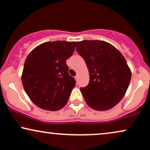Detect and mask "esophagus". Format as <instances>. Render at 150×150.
Segmentation results:
<instances>
[{
  "label": "esophagus",
  "instance_id": "esophagus-1",
  "mask_svg": "<svg viewBox=\"0 0 150 150\" xmlns=\"http://www.w3.org/2000/svg\"><path fill=\"white\" fill-rule=\"evenodd\" d=\"M75 80H76L77 81H78V75H76V76L75 77Z\"/></svg>",
  "mask_w": 150,
  "mask_h": 150
}]
</instances>
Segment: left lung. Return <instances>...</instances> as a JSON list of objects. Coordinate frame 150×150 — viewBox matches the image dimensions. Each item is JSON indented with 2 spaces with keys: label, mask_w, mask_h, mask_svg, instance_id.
<instances>
[{
  "label": "left lung",
  "mask_w": 150,
  "mask_h": 150,
  "mask_svg": "<svg viewBox=\"0 0 150 150\" xmlns=\"http://www.w3.org/2000/svg\"><path fill=\"white\" fill-rule=\"evenodd\" d=\"M76 50L89 71L87 86L81 88L86 102L95 110H107L124 97L132 73L119 50L102 40L77 42Z\"/></svg>",
  "instance_id": "8db88e82"
}]
</instances>
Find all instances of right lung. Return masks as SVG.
Masks as SVG:
<instances>
[{
	"label": "right lung",
	"instance_id": "obj_1",
	"mask_svg": "<svg viewBox=\"0 0 150 150\" xmlns=\"http://www.w3.org/2000/svg\"><path fill=\"white\" fill-rule=\"evenodd\" d=\"M76 42H47L28 55L22 82L32 102L43 110H59L67 104L75 79L69 74L67 59L73 55Z\"/></svg>",
	"mask_w": 150,
	"mask_h": 150
}]
</instances>
